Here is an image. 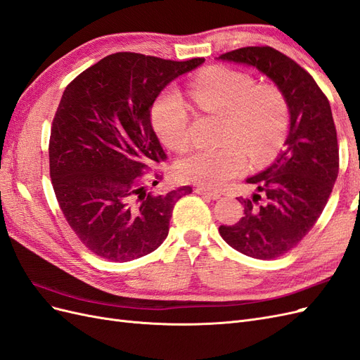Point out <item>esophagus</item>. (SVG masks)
<instances>
[{"instance_id": "1", "label": "esophagus", "mask_w": 360, "mask_h": 360, "mask_svg": "<svg viewBox=\"0 0 360 360\" xmlns=\"http://www.w3.org/2000/svg\"><path fill=\"white\" fill-rule=\"evenodd\" d=\"M195 192H197L198 195H202V197L209 198V200H217V198L221 197V193H219V192L210 191V189H205V188H197V189H195Z\"/></svg>"}]
</instances>
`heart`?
I'll return each mask as SVG.
<instances>
[{"label": "heart", "instance_id": "obj_1", "mask_svg": "<svg viewBox=\"0 0 360 360\" xmlns=\"http://www.w3.org/2000/svg\"><path fill=\"white\" fill-rule=\"evenodd\" d=\"M193 103L205 112L222 114L221 141L198 148L177 163L179 176L207 188H222L243 172L248 153L254 159L270 156L285 138L290 111L276 85L255 84L252 76L214 66L191 82ZM151 122L162 143L172 150L189 144V110L176 89H168L151 106Z\"/></svg>", "mask_w": 360, "mask_h": 360}]
</instances>
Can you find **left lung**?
<instances>
[{
	"instance_id": "left-lung-1",
	"label": "left lung",
	"mask_w": 360,
	"mask_h": 360,
	"mask_svg": "<svg viewBox=\"0 0 360 360\" xmlns=\"http://www.w3.org/2000/svg\"><path fill=\"white\" fill-rule=\"evenodd\" d=\"M219 60L248 64L274 81L290 111L285 148L263 172L249 177L257 192L240 197L242 219L219 234L238 252L258 259L287 254L317 222L340 171V147L328 97L312 76L270 46H246Z\"/></svg>"
}]
</instances>
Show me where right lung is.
Listing matches in <instances>:
<instances>
[{
    "instance_id": "obj_1",
    "label": "right lung",
    "mask_w": 360,
    "mask_h": 360,
    "mask_svg": "<svg viewBox=\"0 0 360 360\" xmlns=\"http://www.w3.org/2000/svg\"><path fill=\"white\" fill-rule=\"evenodd\" d=\"M202 63L117 52L64 90L51 127V181L68 224L97 257L123 263L153 252L174 205L192 192L146 191L148 179H162L151 167L167 159L150 112L172 79Z\"/></svg>"
}]
</instances>
